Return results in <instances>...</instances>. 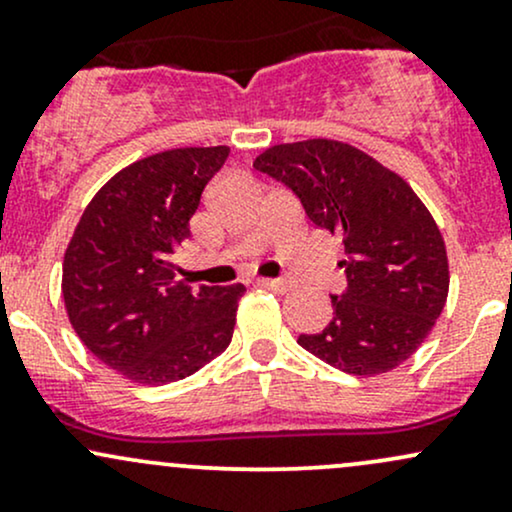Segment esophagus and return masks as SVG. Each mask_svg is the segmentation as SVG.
I'll return each mask as SVG.
<instances>
[{"mask_svg":"<svg viewBox=\"0 0 512 512\" xmlns=\"http://www.w3.org/2000/svg\"><path fill=\"white\" fill-rule=\"evenodd\" d=\"M257 284L264 286V289L274 291V293L289 291V281H286V279H260V281H257Z\"/></svg>","mask_w":512,"mask_h":512,"instance_id":"obj_1","label":"esophagus"}]
</instances>
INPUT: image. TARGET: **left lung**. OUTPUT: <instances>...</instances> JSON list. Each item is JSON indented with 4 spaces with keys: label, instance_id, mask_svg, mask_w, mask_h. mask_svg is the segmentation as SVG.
Here are the masks:
<instances>
[{
    "label": "left lung",
    "instance_id": "obj_1",
    "mask_svg": "<svg viewBox=\"0 0 512 512\" xmlns=\"http://www.w3.org/2000/svg\"><path fill=\"white\" fill-rule=\"evenodd\" d=\"M289 187L317 228L342 236L346 289L334 317L298 344L349 375H380L419 349L443 313L450 274L436 221L397 173L334 139L279 144L252 163Z\"/></svg>",
    "mask_w": 512,
    "mask_h": 512
}]
</instances>
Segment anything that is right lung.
I'll return each instance as SVG.
<instances>
[{"label":"right lung","instance_id":"1","mask_svg":"<svg viewBox=\"0 0 512 512\" xmlns=\"http://www.w3.org/2000/svg\"><path fill=\"white\" fill-rule=\"evenodd\" d=\"M226 158L228 146H190L132 163L91 199L64 252L62 296L74 332L132 383H175L231 344L245 286L190 289L173 264Z\"/></svg>","mask_w":512,"mask_h":512}]
</instances>
